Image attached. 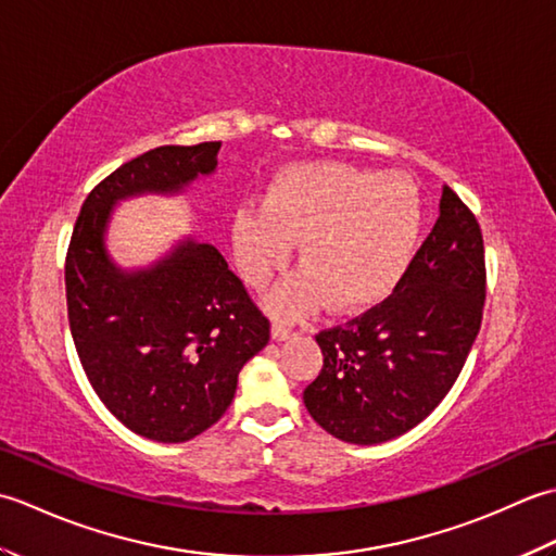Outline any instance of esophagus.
I'll list each match as a JSON object with an SVG mask.
<instances>
[{
	"instance_id": "obj_1",
	"label": "esophagus",
	"mask_w": 556,
	"mask_h": 556,
	"mask_svg": "<svg viewBox=\"0 0 556 556\" xmlns=\"http://www.w3.org/2000/svg\"><path fill=\"white\" fill-rule=\"evenodd\" d=\"M293 334V329L291 327H287L285 323H275L271 325V339H277V341H287V339H291Z\"/></svg>"
}]
</instances>
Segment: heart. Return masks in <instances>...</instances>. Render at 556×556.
I'll return each mask as SVG.
<instances>
[{
  "label": "heart",
  "mask_w": 556,
  "mask_h": 556,
  "mask_svg": "<svg viewBox=\"0 0 556 556\" xmlns=\"http://www.w3.org/2000/svg\"><path fill=\"white\" fill-rule=\"evenodd\" d=\"M422 227V203L408 176L375 174L344 162H311L281 172L260 210L231 217L233 260L248 287L265 289L301 245V275L269 299L275 315L303 317L320 305L365 311L394 291Z\"/></svg>",
  "instance_id": "1"
}]
</instances>
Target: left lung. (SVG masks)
Listing matches in <instances>:
<instances>
[{"label":"left lung","instance_id":"1","mask_svg":"<svg viewBox=\"0 0 556 556\" xmlns=\"http://www.w3.org/2000/svg\"><path fill=\"white\" fill-rule=\"evenodd\" d=\"M485 248L452 188L392 296L317 334L323 370L305 387L313 420L349 444H380L416 428L454 387L480 332Z\"/></svg>","mask_w":556,"mask_h":556}]
</instances>
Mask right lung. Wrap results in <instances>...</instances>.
Segmentation results:
<instances>
[{
  "mask_svg": "<svg viewBox=\"0 0 556 556\" xmlns=\"http://www.w3.org/2000/svg\"><path fill=\"white\" fill-rule=\"evenodd\" d=\"M222 143L162 146L92 188L66 253L68 327L96 394L116 420L176 444L229 408L243 365L269 341V320L215 245L188 239L157 263L122 269L104 245L119 200L181 193L217 167Z\"/></svg>",
  "mask_w": 556,
  "mask_h": 556,
  "instance_id": "1",
  "label": "right lung"
}]
</instances>
